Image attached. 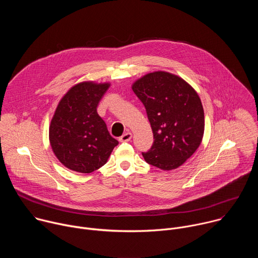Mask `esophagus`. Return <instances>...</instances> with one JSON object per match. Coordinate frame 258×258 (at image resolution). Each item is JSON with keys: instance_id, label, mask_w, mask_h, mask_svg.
I'll use <instances>...</instances> for the list:
<instances>
[{"instance_id": "1", "label": "esophagus", "mask_w": 258, "mask_h": 258, "mask_svg": "<svg viewBox=\"0 0 258 258\" xmlns=\"http://www.w3.org/2000/svg\"><path fill=\"white\" fill-rule=\"evenodd\" d=\"M132 137H133V135H132L131 133H125L124 135H122V136L119 138V141H120V142H128V141H131Z\"/></svg>"}]
</instances>
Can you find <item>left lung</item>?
Masks as SVG:
<instances>
[{"label":"left lung","instance_id":"8db88e82","mask_svg":"<svg viewBox=\"0 0 258 258\" xmlns=\"http://www.w3.org/2000/svg\"><path fill=\"white\" fill-rule=\"evenodd\" d=\"M144 104L154 142L142 152L147 163L163 170L180 166L201 144L204 111L196 91L182 79L165 71L148 73L133 85Z\"/></svg>","mask_w":258,"mask_h":258}]
</instances>
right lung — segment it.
I'll return each mask as SVG.
<instances>
[{
  "instance_id": "1",
  "label": "right lung",
  "mask_w": 258,
  "mask_h": 258,
  "mask_svg": "<svg viewBox=\"0 0 258 258\" xmlns=\"http://www.w3.org/2000/svg\"><path fill=\"white\" fill-rule=\"evenodd\" d=\"M109 86L93 82L78 84L57 106L49 130L50 143L59 161L71 170L83 173L97 170L118 145L97 113Z\"/></svg>"
}]
</instances>
